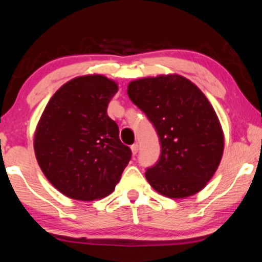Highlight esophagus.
<instances>
[{
    "instance_id": "esophagus-1",
    "label": "esophagus",
    "mask_w": 262,
    "mask_h": 262,
    "mask_svg": "<svg viewBox=\"0 0 262 262\" xmlns=\"http://www.w3.org/2000/svg\"><path fill=\"white\" fill-rule=\"evenodd\" d=\"M131 151H132V154H134V155H136V154L138 152V144H134L131 146Z\"/></svg>"
}]
</instances>
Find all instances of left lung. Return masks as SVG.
<instances>
[{
    "label": "left lung",
    "instance_id": "8db88e82",
    "mask_svg": "<svg viewBox=\"0 0 262 262\" xmlns=\"http://www.w3.org/2000/svg\"><path fill=\"white\" fill-rule=\"evenodd\" d=\"M127 95L160 138L159 162L145 171L150 186L174 199L202 191L224 151L222 125L205 94L188 78L168 74L131 81Z\"/></svg>",
    "mask_w": 262,
    "mask_h": 262
}]
</instances>
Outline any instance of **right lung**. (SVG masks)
<instances>
[{
  "mask_svg": "<svg viewBox=\"0 0 262 262\" xmlns=\"http://www.w3.org/2000/svg\"><path fill=\"white\" fill-rule=\"evenodd\" d=\"M117 92V82L103 75L75 77L52 95L38 121L35 159L46 179L68 198H105L128 164L131 150L107 116Z\"/></svg>",
  "mask_w": 262,
  "mask_h": 262,
  "instance_id": "right-lung-1",
  "label": "right lung"
}]
</instances>
